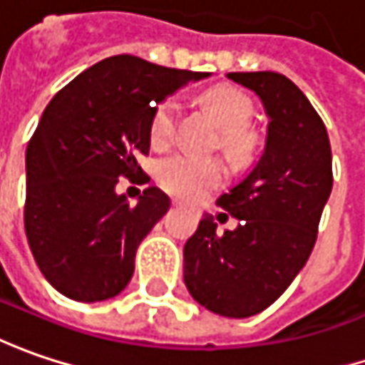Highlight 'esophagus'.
Wrapping results in <instances>:
<instances>
[{"label":"esophagus","instance_id":"1","mask_svg":"<svg viewBox=\"0 0 365 365\" xmlns=\"http://www.w3.org/2000/svg\"><path fill=\"white\" fill-rule=\"evenodd\" d=\"M182 202H178V200H173V206H180Z\"/></svg>","mask_w":365,"mask_h":365}]
</instances>
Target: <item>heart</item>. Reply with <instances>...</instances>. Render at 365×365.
Wrapping results in <instances>:
<instances>
[{
    "label": "heart",
    "instance_id": "obj_1",
    "mask_svg": "<svg viewBox=\"0 0 365 365\" xmlns=\"http://www.w3.org/2000/svg\"><path fill=\"white\" fill-rule=\"evenodd\" d=\"M222 126L220 147L232 161L243 159L251 149V136L245 133L253 120V102L241 89L220 86L204 96ZM178 102L167 100L157 106L151 118V140L155 147H167L175 133ZM157 180L169 194L182 198H196L202 192L214 187L222 180V167L212 159H202L192 155H173L159 163Z\"/></svg>",
    "mask_w": 365,
    "mask_h": 365
}]
</instances>
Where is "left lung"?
Here are the masks:
<instances>
[{"label":"left lung","instance_id":"1","mask_svg":"<svg viewBox=\"0 0 365 365\" xmlns=\"http://www.w3.org/2000/svg\"><path fill=\"white\" fill-rule=\"evenodd\" d=\"M267 114L262 157L216 204L239 218L216 230L204 214L183 247V282L214 314L247 319L265 310L309 262L333 187L331 145L321 116L286 75L227 73Z\"/></svg>","mask_w":365,"mask_h":365}]
</instances>
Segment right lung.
Here are the masks:
<instances>
[{
	"mask_svg": "<svg viewBox=\"0 0 365 365\" xmlns=\"http://www.w3.org/2000/svg\"><path fill=\"white\" fill-rule=\"evenodd\" d=\"M206 77L133 55L108 56L42 112L26 149L24 227L42 276L63 296L100 302L128 286L136 249L171 200L149 185L133 206L116 183L140 171L136 155L149 153L157 106Z\"/></svg>",
	"mask_w": 365,
	"mask_h": 365,
	"instance_id": "add662e5",
	"label": "right lung"
}]
</instances>
